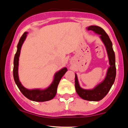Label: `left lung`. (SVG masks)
Instances as JSON below:
<instances>
[{
	"mask_svg": "<svg viewBox=\"0 0 128 128\" xmlns=\"http://www.w3.org/2000/svg\"><path fill=\"white\" fill-rule=\"evenodd\" d=\"M87 29L88 30H92L100 35V37L106 47L110 67L108 68L106 78L104 81L94 89L84 90L80 88L76 74H75L74 85L76 92L82 99L90 101H99L108 94L115 80L116 76L115 54L113 50L112 44L109 36L102 28L97 26H90Z\"/></svg>",
	"mask_w": 128,
	"mask_h": 128,
	"instance_id": "obj_1",
	"label": "left lung"
}]
</instances>
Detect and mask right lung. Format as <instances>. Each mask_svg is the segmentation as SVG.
<instances>
[{"label": "right lung", "instance_id": "add662e5", "mask_svg": "<svg viewBox=\"0 0 128 128\" xmlns=\"http://www.w3.org/2000/svg\"><path fill=\"white\" fill-rule=\"evenodd\" d=\"M27 32H26L22 35L20 40H19L18 44H17V50L14 56V68H13V76H14V80L22 93L30 100L36 101V102H45V101L50 100L55 96L57 92V87L59 84L60 80L66 72L67 71V69L65 67L56 73L54 81L48 88L43 90H40L38 89L28 90L22 86L21 82L19 80L18 76V66L20 50H21L22 46L27 36Z\"/></svg>", "mask_w": 128, "mask_h": 128}]
</instances>
